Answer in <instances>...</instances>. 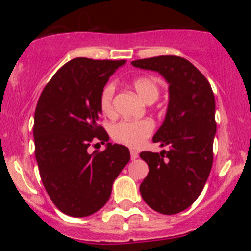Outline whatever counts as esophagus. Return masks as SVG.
Returning <instances> with one entry per match:
<instances>
[{"label":"esophagus","instance_id":"obj_1","mask_svg":"<svg viewBox=\"0 0 251 251\" xmlns=\"http://www.w3.org/2000/svg\"><path fill=\"white\" fill-rule=\"evenodd\" d=\"M130 153H131V159H132V160H136V159L138 158V153L136 151H131Z\"/></svg>","mask_w":251,"mask_h":251}]
</instances>
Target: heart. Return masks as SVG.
I'll return each instance as SVG.
<instances>
[{"label":"heart","instance_id":"heart-1","mask_svg":"<svg viewBox=\"0 0 251 251\" xmlns=\"http://www.w3.org/2000/svg\"><path fill=\"white\" fill-rule=\"evenodd\" d=\"M132 86L136 92L144 102L153 103L158 100L160 95V87L156 78L151 76H140L132 81ZM114 95L115 86L114 83H108L102 90L100 98V110L105 115L114 114ZM154 131V123L149 119L143 120H124L115 124L111 127V137L118 143L137 148L140 147Z\"/></svg>","mask_w":251,"mask_h":251}]
</instances>
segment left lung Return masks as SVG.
Masks as SVG:
<instances>
[{"label": "left lung", "instance_id": "8db88e82", "mask_svg": "<svg viewBox=\"0 0 251 251\" xmlns=\"http://www.w3.org/2000/svg\"><path fill=\"white\" fill-rule=\"evenodd\" d=\"M132 65L161 74L169 83V105L154 135L169 151H142L149 173L140 186L143 201L155 211L174 215L191 206L203 191L214 160L215 97L206 77L187 59L159 55Z\"/></svg>", "mask_w": 251, "mask_h": 251}]
</instances>
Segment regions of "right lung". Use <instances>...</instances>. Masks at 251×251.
<instances>
[{
	"mask_svg": "<svg viewBox=\"0 0 251 251\" xmlns=\"http://www.w3.org/2000/svg\"><path fill=\"white\" fill-rule=\"evenodd\" d=\"M125 63L72 59L48 81L37 102L34 141L40 176L53 204L69 216H90L102 209L114 181L130 161V151L121 144L88 151L92 142L109 141L98 124L100 93Z\"/></svg>",
	"mask_w": 251,
	"mask_h": 251,
	"instance_id": "1",
	"label": "right lung"
}]
</instances>
